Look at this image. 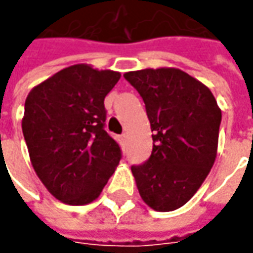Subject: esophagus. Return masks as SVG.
<instances>
[{"instance_id":"esophagus-1","label":"esophagus","mask_w":253,"mask_h":253,"mask_svg":"<svg viewBox=\"0 0 253 253\" xmlns=\"http://www.w3.org/2000/svg\"><path fill=\"white\" fill-rule=\"evenodd\" d=\"M121 139H122V142H126L128 141V135H126V133H122Z\"/></svg>"}]
</instances>
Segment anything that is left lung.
<instances>
[{"label": "left lung", "instance_id": "1", "mask_svg": "<svg viewBox=\"0 0 253 253\" xmlns=\"http://www.w3.org/2000/svg\"><path fill=\"white\" fill-rule=\"evenodd\" d=\"M153 132L151 158L132 166L142 200L155 211L189 201L217 158L221 110L207 85L174 67L128 72Z\"/></svg>", "mask_w": 253, "mask_h": 253}]
</instances>
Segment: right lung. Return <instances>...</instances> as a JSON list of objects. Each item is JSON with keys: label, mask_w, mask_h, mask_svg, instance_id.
Here are the masks:
<instances>
[{"label": "right lung", "mask_w": 253, "mask_h": 253, "mask_svg": "<svg viewBox=\"0 0 253 253\" xmlns=\"http://www.w3.org/2000/svg\"><path fill=\"white\" fill-rule=\"evenodd\" d=\"M120 77L118 72L73 64L26 97L22 132L31 163L64 204L94 201L120 163V145L104 129V98Z\"/></svg>", "instance_id": "obj_1"}]
</instances>
